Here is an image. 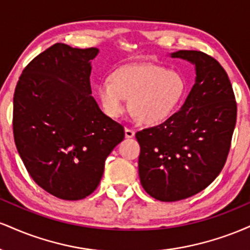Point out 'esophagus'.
<instances>
[{
	"mask_svg": "<svg viewBox=\"0 0 250 250\" xmlns=\"http://www.w3.org/2000/svg\"><path fill=\"white\" fill-rule=\"evenodd\" d=\"M125 136L127 137V139H131V137L135 136V131L130 128H125Z\"/></svg>",
	"mask_w": 250,
	"mask_h": 250,
	"instance_id": "34e87169",
	"label": "esophagus"
}]
</instances>
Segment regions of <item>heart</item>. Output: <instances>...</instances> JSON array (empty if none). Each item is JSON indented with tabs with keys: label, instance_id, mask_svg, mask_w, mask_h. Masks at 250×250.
Instances as JSON below:
<instances>
[{
	"label": "heart",
	"instance_id": "heart-1",
	"mask_svg": "<svg viewBox=\"0 0 250 250\" xmlns=\"http://www.w3.org/2000/svg\"><path fill=\"white\" fill-rule=\"evenodd\" d=\"M186 84L173 69L155 64L127 65L114 71L110 80L96 85V96L105 114L119 119L129 107L145 125H159L179 107Z\"/></svg>",
	"mask_w": 250,
	"mask_h": 250
}]
</instances>
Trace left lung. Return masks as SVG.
I'll return each mask as SVG.
<instances>
[{
    "instance_id": "left-lung-1",
    "label": "left lung",
    "mask_w": 250,
    "mask_h": 250,
    "mask_svg": "<svg viewBox=\"0 0 250 250\" xmlns=\"http://www.w3.org/2000/svg\"><path fill=\"white\" fill-rule=\"evenodd\" d=\"M170 56L195 65L193 88L167 121L135 135L141 148L142 187L163 202L193 196L216 179L236 123L234 91L222 65L197 50H179Z\"/></svg>"
}]
</instances>
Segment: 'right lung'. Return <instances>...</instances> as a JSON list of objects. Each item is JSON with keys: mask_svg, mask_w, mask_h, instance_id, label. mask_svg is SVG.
I'll return each mask as SVG.
<instances>
[{"mask_svg": "<svg viewBox=\"0 0 250 250\" xmlns=\"http://www.w3.org/2000/svg\"><path fill=\"white\" fill-rule=\"evenodd\" d=\"M99 49L56 43L20 76L14 94V140L37 185L62 200H81L102 179L125 129L91 96V60Z\"/></svg>", "mask_w": 250, "mask_h": 250, "instance_id": "obj_1", "label": "right lung"}]
</instances>
